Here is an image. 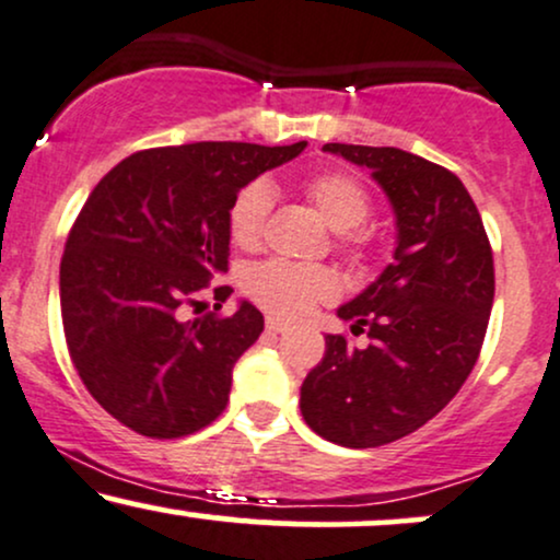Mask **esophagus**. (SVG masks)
<instances>
[{"instance_id": "1", "label": "esophagus", "mask_w": 560, "mask_h": 560, "mask_svg": "<svg viewBox=\"0 0 560 560\" xmlns=\"http://www.w3.org/2000/svg\"><path fill=\"white\" fill-rule=\"evenodd\" d=\"M267 330H269V332H285L288 325H285V322H282V319L269 317V319H267Z\"/></svg>"}]
</instances>
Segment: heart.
<instances>
[{"label": "heart", "instance_id": "obj_1", "mask_svg": "<svg viewBox=\"0 0 560 560\" xmlns=\"http://www.w3.org/2000/svg\"><path fill=\"white\" fill-rule=\"evenodd\" d=\"M308 199L314 201L322 220L338 233L359 228L372 212L370 194L357 177L343 173H325L308 180ZM272 212V188L265 180H254L241 188L230 207V235L241 248L259 246ZM246 293L282 319H301L319 304L338 295V278L322 265H293L272 259L256 265L246 275Z\"/></svg>", "mask_w": 560, "mask_h": 560}]
</instances>
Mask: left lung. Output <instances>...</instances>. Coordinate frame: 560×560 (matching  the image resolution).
Wrapping results in <instances>:
<instances>
[{
    "label": "left lung",
    "instance_id": "8db88e82",
    "mask_svg": "<svg viewBox=\"0 0 560 560\" xmlns=\"http://www.w3.org/2000/svg\"><path fill=\"white\" fill-rule=\"evenodd\" d=\"M370 170L396 214V252L338 308L370 346L327 335L301 385V413L346 448H377L430 422L475 370L495 295L482 217L451 170L396 147L325 143Z\"/></svg>",
    "mask_w": 560,
    "mask_h": 560
}]
</instances>
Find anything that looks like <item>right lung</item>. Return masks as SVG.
<instances>
[{"label":"right lung","mask_w":560,"mask_h":560,"mask_svg":"<svg viewBox=\"0 0 560 560\" xmlns=\"http://www.w3.org/2000/svg\"><path fill=\"white\" fill-rule=\"evenodd\" d=\"M304 149L201 141L136 151L85 199L59 265L65 340L91 396L138 435L183 438L225 411L235 361L265 317L248 301L233 317L183 319V308L228 272L241 188ZM214 293L230 295L225 285Z\"/></svg>","instance_id":"right-lung-1"}]
</instances>
